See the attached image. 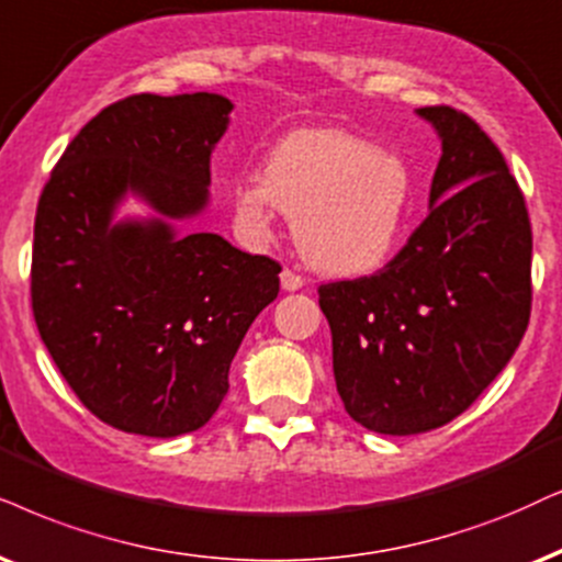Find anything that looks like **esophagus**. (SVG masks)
I'll return each mask as SVG.
<instances>
[{"mask_svg":"<svg viewBox=\"0 0 562 562\" xmlns=\"http://www.w3.org/2000/svg\"><path fill=\"white\" fill-rule=\"evenodd\" d=\"M280 282H282V290H288V293L290 290H301L305 285V280L295 272V269H282Z\"/></svg>","mask_w":562,"mask_h":562,"instance_id":"34e87169","label":"esophagus"}]
</instances>
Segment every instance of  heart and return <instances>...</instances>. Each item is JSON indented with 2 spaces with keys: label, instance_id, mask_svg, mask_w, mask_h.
Wrapping results in <instances>:
<instances>
[{
  "label": "heart",
  "instance_id": "heart-1",
  "mask_svg": "<svg viewBox=\"0 0 562 562\" xmlns=\"http://www.w3.org/2000/svg\"><path fill=\"white\" fill-rule=\"evenodd\" d=\"M407 166L342 130H303L269 153L265 176L233 191L248 238L269 240L277 212L295 220L303 257L331 274L366 272L386 259L409 207Z\"/></svg>",
  "mask_w": 562,
  "mask_h": 562
}]
</instances>
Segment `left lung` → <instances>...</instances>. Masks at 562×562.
Returning a JSON list of instances; mask_svg holds the SVG:
<instances>
[{"label":"left lung","instance_id":"obj_1","mask_svg":"<svg viewBox=\"0 0 562 562\" xmlns=\"http://www.w3.org/2000/svg\"><path fill=\"white\" fill-rule=\"evenodd\" d=\"M417 113L443 142L430 215L375 274L318 285L347 415L386 436L472 407L531 314V223L506 158L464 111Z\"/></svg>","mask_w":562,"mask_h":562}]
</instances>
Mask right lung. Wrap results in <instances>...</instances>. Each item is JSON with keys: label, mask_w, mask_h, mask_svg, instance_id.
Wrapping results in <instances>:
<instances>
[{"label": "right lung", "mask_w": 562, "mask_h": 562, "mask_svg": "<svg viewBox=\"0 0 562 562\" xmlns=\"http://www.w3.org/2000/svg\"><path fill=\"white\" fill-rule=\"evenodd\" d=\"M233 103L215 92L116 101L77 132L41 191L31 303L56 368L98 420L173 438L228 394L248 326L280 293V265L217 233L162 220L111 225L126 189L160 215L207 204L210 153Z\"/></svg>", "instance_id": "obj_1"}]
</instances>
